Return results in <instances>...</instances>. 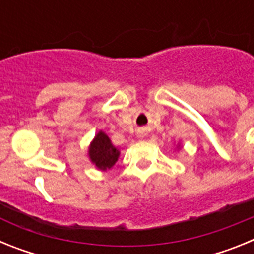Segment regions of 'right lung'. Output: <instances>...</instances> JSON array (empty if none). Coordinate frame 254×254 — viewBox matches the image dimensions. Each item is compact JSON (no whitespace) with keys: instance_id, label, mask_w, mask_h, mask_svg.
<instances>
[{"instance_id":"1","label":"right lung","mask_w":254,"mask_h":254,"mask_svg":"<svg viewBox=\"0 0 254 254\" xmlns=\"http://www.w3.org/2000/svg\"><path fill=\"white\" fill-rule=\"evenodd\" d=\"M90 159L99 169L105 170L111 169L116 164L120 151L111 143V140L108 138L104 132L100 131L94 138L89 150Z\"/></svg>"}]
</instances>
